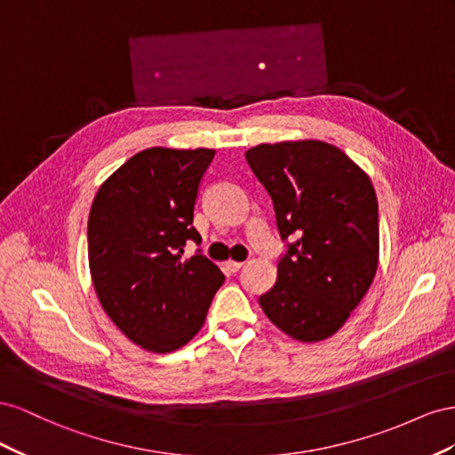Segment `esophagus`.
<instances>
[{
	"label": "esophagus",
	"mask_w": 455,
	"mask_h": 455,
	"mask_svg": "<svg viewBox=\"0 0 455 455\" xmlns=\"http://www.w3.org/2000/svg\"><path fill=\"white\" fill-rule=\"evenodd\" d=\"M225 265H227V268H228L230 272H238V270L243 267L242 261H232V259H230V261H227Z\"/></svg>",
	"instance_id": "esophagus-1"
}]
</instances>
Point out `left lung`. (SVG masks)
Returning <instances> with one entry per match:
<instances>
[{"label":"left lung","mask_w":455,"mask_h":455,"mask_svg":"<svg viewBox=\"0 0 455 455\" xmlns=\"http://www.w3.org/2000/svg\"><path fill=\"white\" fill-rule=\"evenodd\" d=\"M245 160L275 204L280 236H293L276 283L259 297L267 318L301 343L347 322L379 263L378 198L368 173L330 142L257 145Z\"/></svg>","instance_id":"left-lung-1"}]
</instances>
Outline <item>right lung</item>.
<instances>
[{
	"mask_svg": "<svg viewBox=\"0 0 455 455\" xmlns=\"http://www.w3.org/2000/svg\"><path fill=\"white\" fill-rule=\"evenodd\" d=\"M215 150L152 147L132 156L102 183L91 204L87 257L95 293L129 341L173 353L196 335L220 268L204 255L183 259L198 185Z\"/></svg>",
	"mask_w": 455,
	"mask_h": 455,
	"instance_id": "add662e5",
	"label": "right lung"
}]
</instances>
